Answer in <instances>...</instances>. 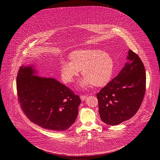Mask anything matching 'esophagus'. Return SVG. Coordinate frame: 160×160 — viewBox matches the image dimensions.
Returning <instances> with one entry per match:
<instances>
[{
    "instance_id": "1",
    "label": "esophagus",
    "mask_w": 160,
    "mask_h": 160,
    "mask_svg": "<svg viewBox=\"0 0 160 160\" xmlns=\"http://www.w3.org/2000/svg\"><path fill=\"white\" fill-rule=\"evenodd\" d=\"M80 98H81V99L82 101H84V100H85L86 99L87 97H86V95H81V96H80Z\"/></svg>"
}]
</instances>
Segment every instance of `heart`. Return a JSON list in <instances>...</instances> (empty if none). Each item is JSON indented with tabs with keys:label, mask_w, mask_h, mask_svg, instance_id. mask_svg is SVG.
<instances>
[{
	"label": "heart",
	"mask_w": 160,
	"mask_h": 160,
	"mask_svg": "<svg viewBox=\"0 0 160 160\" xmlns=\"http://www.w3.org/2000/svg\"><path fill=\"white\" fill-rule=\"evenodd\" d=\"M71 61L62 60L60 70L63 82H71L79 76H84L79 86L85 88L92 84L96 87L106 85L111 79L114 70L112 56L100 50H79L69 55Z\"/></svg>",
	"instance_id": "b5f03b06"
}]
</instances>
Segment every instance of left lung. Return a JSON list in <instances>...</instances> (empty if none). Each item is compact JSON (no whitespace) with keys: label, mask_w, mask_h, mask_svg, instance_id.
<instances>
[{"label":"left lung","mask_w":160,"mask_h":160,"mask_svg":"<svg viewBox=\"0 0 160 160\" xmlns=\"http://www.w3.org/2000/svg\"><path fill=\"white\" fill-rule=\"evenodd\" d=\"M126 58L128 62L118 76L97 94L100 118L111 126L134 116L145 95L146 74L142 62L131 50Z\"/></svg>","instance_id":"left-lung-1"}]
</instances>
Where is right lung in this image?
I'll return each mask as SVG.
<instances>
[{
  "label": "right lung",
  "mask_w": 160,
  "mask_h": 160,
  "mask_svg": "<svg viewBox=\"0 0 160 160\" xmlns=\"http://www.w3.org/2000/svg\"><path fill=\"white\" fill-rule=\"evenodd\" d=\"M37 74L33 64L23 65L18 71L17 93L23 112L44 129L66 131L78 116L79 97L55 79Z\"/></svg>",
  "instance_id": "obj_1"
}]
</instances>
